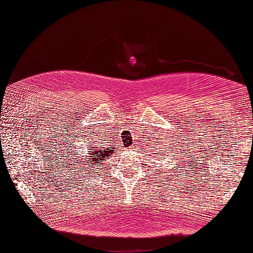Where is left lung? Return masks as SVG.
<instances>
[{"mask_svg":"<svg viewBox=\"0 0 253 253\" xmlns=\"http://www.w3.org/2000/svg\"><path fill=\"white\" fill-rule=\"evenodd\" d=\"M159 140H162V139H159ZM159 144H165V142H163V143H159ZM155 147H157V145H155ZM168 148H171V145H169V147H167V145H158V150L163 153L164 155H167V154H169V151H171L170 149H168ZM163 148V150H162L161 149ZM154 152H156V151H154ZM155 154L158 156V154L159 153H155ZM174 159V158H173Z\"/></svg>","mask_w":253,"mask_h":253,"instance_id":"1","label":"left lung"}]
</instances>
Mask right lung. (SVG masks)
Wrapping results in <instances>:
<instances>
[{
	"label": "right lung",
	"mask_w": 253,
	"mask_h": 253,
	"mask_svg": "<svg viewBox=\"0 0 253 253\" xmlns=\"http://www.w3.org/2000/svg\"><path fill=\"white\" fill-rule=\"evenodd\" d=\"M82 137V136H80ZM86 136L83 137V141H86V147H87V152L89 153H86L87 155H84L86 157L87 160H85L84 162V158H82V154H80V153H78V149H77V145L74 143L70 144V147H68V149H70L71 151H68V153L70 154H73L75 158H73V166H78V170L75 171V174H76V177H79V176H82V177H86V176H88V174H91V169H98V167H101V165L103 164V162H105V159L108 158L109 156L112 155V153L114 151L113 148H110L108 147V145L104 144L103 147H101V143H99L97 141H94L93 139H89L90 136L88 137V138H85ZM76 140V139H75ZM79 141V138L77 140V142ZM72 142V140L70 141ZM90 163H88V162ZM91 164V166H89V165ZM90 167L91 169H89V168Z\"/></svg>",
	"instance_id": "right-lung-1"
}]
</instances>
